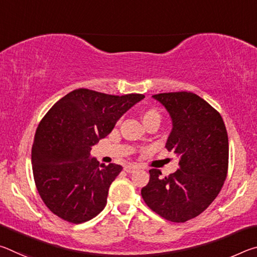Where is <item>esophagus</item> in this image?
Listing matches in <instances>:
<instances>
[{"label": "esophagus", "instance_id": "obj_1", "mask_svg": "<svg viewBox=\"0 0 257 257\" xmlns=\"http://www.w3.org/2000/svg\"><path fill=\"white\" fill-rule=\"evenodd\" d=\"M139 168H141V167H139V165H137V164H127V165H124L123 170L125 172H128V173H133L134 171H136L137 169H139Z\"/></svg>", "mask_w": 257, "mask_h": 257}]
</instances>
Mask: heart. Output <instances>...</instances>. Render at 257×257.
Wrapping results in <instances>:
<instances>
[{"instance_id":"1","label":"heart","mask_w":257,"mask_h":257,"mask_svg":"<svg viewBox=\"0 0 257 257\" xmlns=\"http://www.w3.org/2000/svg\"><path fill=\"white\" fill-rule=\"evenodd\" d=\"M161 119V115L160 113L154 110V108H149V110H146L144 113H143V121H144V123L149 122L151 120H160Z\"/></svg>"}]
</instances>
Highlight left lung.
<instances>
[{
	"label": "left lung",
	"mask_w": 257,
	"mask_h": 257,
	"mask_svg": "<svg viewBox=\"0 0 257 257\" xmlns=\"http://www.w3.org/2000/svg\"><path fill=\"white\" fill-rule=\"evenodd\" d=\"M172 118L167 150L179 156L180 169L162 177L150 170L142 197L152 211L171 222L198 216L219 195L228 175L229 142L222 116L190 92L153 95Z\"/></svg>",
	"instance_id": "left-lung-1"
}]
</instances>
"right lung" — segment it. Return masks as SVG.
<instances>
[{
    "instance_id": "add662e5",
    "label": "right lung",
    "mask_w": 257,
    "mask_h": 257,
    "mask_svg": "<svg viewBox=\"0 0 257 257\" xmlns=\"http://www.w3.org/2000/svg\"><path fill=\"white\" fill-rule=\"evenodd\" d=\"M144 97L79 88L59 99L41 120L32 149L33 175L38 194L53 214L78 224L103 211L110 185L122 167L99 164L89 159L90 150Z\"/></svg>"
}]
</instances>
